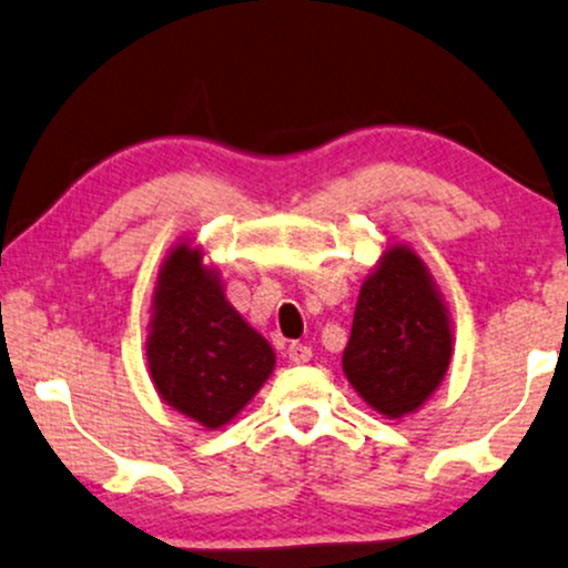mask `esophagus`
I'll return each instance as SVG.
<instances>
[{
	"label": "esophagus",
	"mask_w": 568,
	"mask_h": 568,
	"mask_svg": "<svg viewBox=\"0 0 568 568\" xmlns=\"http://www.w3.org/2000/svg\"><path fill=\"white\" fill-rule=\"evenodd\" d=\"M286 355H290L292 363H307L313 358V349L303 345V342H292V345L286 347Z\"/></svg>",
	"instance_id": "esophagus-1"
}]
</instances>
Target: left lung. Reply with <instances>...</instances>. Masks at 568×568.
I'll return each mask as SVG.
<instances>
[{
    "instance_id": "8db88e82",
    "label": "left lung",
    "mask_w": 568,
    "mask_h": 568,
    "mask_svg": "<svg viewBox=\"0 0 568 568\" xmlns=\"http://www.w3.org/2000/svg\"><path fill=\"white\" fill-rule=\"evenodd\" d=\"M453 355L447 307L422 257L392 244L363 282L342 371L387 418L418 410L445 379Z\"/></svg>"
}]
</instances>
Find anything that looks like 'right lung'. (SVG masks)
Masks as SVG:
<instances>
[{
    "instance_id": "1",
    "label": "right lung",
    "mask_w": 568,
    "mask_h": 568,
    "mask_svg": "<svg viewBox=\"0 0 568 568\" xmlns=\"http://www.w3.org/2000/svg\"><path fill=\"white\" fill-rule=\"evenodd\" d=\"M146 366L158 395L219 429L247 405L276 366L268 342L231 307L202 250L176 244L152 297Z\"/></svg>"
}]
</instances>
